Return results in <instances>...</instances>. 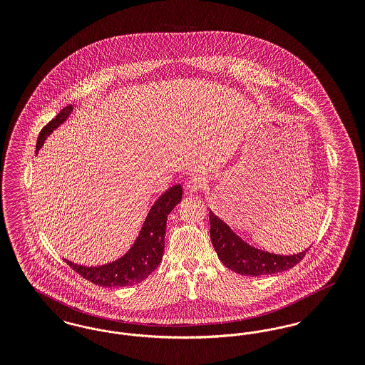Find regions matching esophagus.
I'll list each match as a JSON object with an SVG mask.
<instances>
[{
    "mask_svg": "<svg viewBox=\"0 0 365 365\" xmlns=\"http://www.w3.org/2000/svg\"><path fill=\"white\" fill-rule=\"evenodd\" d=\"M204 185H205V179H204L202 176H200V175H192L191 178L187 179V182H186V190H187V194L197 192L201 187H204Z\"/></svg>",
    "mask_w": 365,
    "mask_h": 365,
    "instance_id": "34e87169",
    "label": "esophagus"
}]
</instances>
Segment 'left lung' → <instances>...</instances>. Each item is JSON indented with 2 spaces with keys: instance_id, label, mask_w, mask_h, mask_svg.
<instances>
[{
  "instance_id": "left-lung-1",
  "label": "left lung",
  "mask_w": 365,
  "mask_h": 365,
  "mask_svg": "<svg viewBox=\"0 0 365 365\" xmlns=\"http://www.w3.org/2000/svg\"><path fill=\"white\" fill-rule=\"evenodd\" d=\"M210 241L220 261L228 269L246 277L272 275L293 268L308 250L282 256L250 246L240 238L226 223L209 210Z\"/></svg>"
}]
</instances>
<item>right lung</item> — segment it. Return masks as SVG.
I'll list each match as a JSON object with an SVG mask.
<instances>
[{"label": "right lung", "instance_id": "right-lung-1", "mask_svg": "<svg viewBox=\"0 0 365 365\" xmlns=\"http://www.w3.org/2000/svg\"><path fill=\"white\" fill-rule=\"evenodd\" d=\"M71 112L72 105L63 108L58 115L41 130L36 140V153L42 148L45 139L57 127H60V124H63L70 118ZM180 185H175L165 192H163L149 210L134 245L120 259L100 267H86L73 264L70 260L64 261L81 277L103 287H124L137 284L143 279L148 278L163 260L167 217L171 210L180 202Z\"/></svg>", "mask_w": 365, "mask_h": 365}]
</instances>
